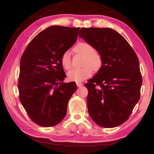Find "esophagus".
<instances>
[{
	"label": "esophagus",
	"mask_w": 154,
	"mask_h": 154,
	"mask_svg": "<svg viewBox=\"0 0 154 154\" xmlns=\"http://www.w3.org/2000/svg\"><path fill=\"white\" fill-rule=\"evenodd\" d=\"M77 86L78 87H81V86H83V83H77Z\"/></svg>",
	"instance_id": "1"
}]
</instances>
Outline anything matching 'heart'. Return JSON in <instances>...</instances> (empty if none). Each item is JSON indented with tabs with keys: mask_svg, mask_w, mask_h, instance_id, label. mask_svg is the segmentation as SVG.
Instances as JSON below:
<instances>
[{
	"mask_svg": "<svg viewBox=\"0 0 154 154\" xmlns=\"http://www.w3.org/2000/svg\"><path fill=\"white\" fill-rule=\"evenodd\" d=\"M73 51L85 57L83 61L85 67L81 69H72L69 71L67 73L69 81L81 82L91 77L93 73L92 69L97 71L102 67V56L95 51L94 48L91 44L86 42H80L74 47ZM61 63L65 69L71 68V58L68 52H65L61 56Z\"/></svg>",
	"mask_w": 154,
	"mask_h": 154,
	"instance_id": "1",
	"label": "heart"
}]
</instances>
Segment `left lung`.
<instances>
[{"mask_svg": "<svg viewBox=\"0 0 154 154\" xmlns=\"http://www.w3.org/2000/svg\"><path fill=\"white\" fill-rule=\"evenodd\" d=\"M79 35L103 58L97 74L85 84L90 116L104 128L120 125L140 100L142 79L138 58L122 35L108 28H83Z\"/></svg>", "mask_w": 154, "mask_h": 154, "instance_id": "obj_1", "label": "left lung"}]
</instances>
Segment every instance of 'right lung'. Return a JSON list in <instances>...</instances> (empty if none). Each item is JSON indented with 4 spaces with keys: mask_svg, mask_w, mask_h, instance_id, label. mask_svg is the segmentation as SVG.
<instances>
[{
    "mask_svg": "<svg viewBox=\"0 0 154 154\" xmlns=\"http://www.w3.org/2000/svg\"><path fill=\"white\" fill-rule=\"evenodd\" d=\"M79 29L48 27L35 35L22 54L18 85L20 100L39 126L51 127L60 123L77 89L75 82H63L66 75L61 58L75 43Z\"/></svg>",
    "mask_w": 154,
    "mask_h": 154,
    "instance_id": "obj_1",
    "label": "right lung"
}]
</instances>
